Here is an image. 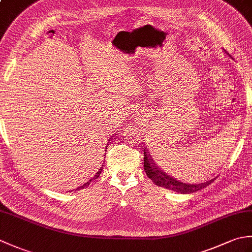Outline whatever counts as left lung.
I'll list each match as a JSON object with an SVG mask.
<instances>
[{"instance_id": "left-lung-1", "label": "left lung", "mask_w": 252, "mask_h": 252, "mask_svg": "<svg viewBox=\"0 0 252 252\" xmlns=\"http://www.w3.org/2000/svg\"><path fill=\"white\" fill-rule=\"evenodd\" d=\"M144 170H145L148 179H151L157 186L163 187L165 189L180 192V194H191V192L200 190L207 187L209 184H211L212 182L217 179L215 178L200 184L182 183L179 180H175L168 173H165L164 171L160 170V168L154 163L153 158L147 152L146 148L144 149Z\"/></svg>"}]
</instances>
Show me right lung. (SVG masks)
Here are the masks:
<instances>
[{
  "label": "right lung",
  "mask_w": 252,
  "mask_h": 252,
  "mask_svg": "<svg viewBox=\"0 0 252 252\" xmlns=\"http://www.w3.org/2000/svg\"><path fill=\"white\" fill-rule=\"evenodd\" d=\"M107 145H108V144H107ZM106 149H107V148H106ZM101 171H103V167H100V168H99V170L97 171V173H95V175L93 176V178H92V179H91L90 181H88V182H87V183H84V184H83L82 186H80V187H78V190H79V189H87V187H88V186H89V185L91 184V182H92L93 180H96V179H97V178H98V176H99V174H100V172H101Z\"/></svg>",
  "instance_id": "add662e5"
}]
</instances>
